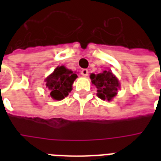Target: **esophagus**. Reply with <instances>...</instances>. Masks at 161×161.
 Masks as SVG:
<instances>
[{"instance_id": "obj_1", "label": "esophagus", "mask_w": 161, "mask_h": 161, "mask_svg": "<svg viewBox=\"0 0 161 161\" xmlns=\"http://www.w3.org/2000/svg\"><path fill=\"white\" fill-rule=\"evenodd\" d=\"M81 74L83 76H84V77H86V76L88 75V69H83V70L81 71Z\"/></svg>"}]
</instances>
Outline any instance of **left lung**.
Segmentation results:
<instances>
[{"label": "left lung", "instance_id": "1", "mask_svg": "<svg viewBox=\"0 0 161 161\" xmlns=\"http://www.w3.org/2000/svg\"><path fill=\"white\" fill-rule=\"evenodd\" d=\"M90 78L92 83L97 88V95L98 98L110 101L116 96L119 88V83L111 71L105 70L97 75L93 73L90 75Z\"/></svg>", "mask_w": 161, "mask_h": 161}]
</instances>
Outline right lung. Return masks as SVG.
Returning <instances> with one entry per match:
<instances>
[{"label": "right lung", "instance_id": "add662e5", "mask_svg": "<svg viewBox=\"0 0 161 161\" xmlns=\"http://www.w3.org/2000/svg\"><path fill=\"white\" fill-rule=\"evenodd\" d=\"M78 76L64 66L58 67L46 78V88L53 99L62 100L72 90V85Z\"/></svg>", "mask_w": 161, "mask_h": 161}]
</instances>
